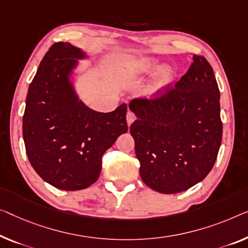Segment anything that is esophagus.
I'll return each instance as SVG.
<instances>
[{"label": "esophagus", "instance_id": "1", "mask_svg": "<svg viewBox=\"0 0 248 248\" xmlns=\"http://www.w3.org/2000/svg\"><path fill=\"white\" fill-rule=\"evenodd\" d=\"M135 120H136L135 113L131 112V111H128V113H127V123H128V125H130L132 123H134Z\"/></svg>", "mask_w": 248, "mask_h": 248}]
</instances>
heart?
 <instances>
[{
    "mask_svg": "<svg viewBox=\"0 0 248 248\" xmlns=\"http://www.w3.org/2000/svg\"><path fill=\"white\" fill-rule=\"evenodd\" d=\"M160 68V64H158L156 61L151 60V59H141V60L136 61L135 63H132L129 66L127 71V78L129 80L138 79L140 77L151 75V73L157 71V70H159ZM172 75L170 71H168V70L161 71L156 78V80L154 81L153 84H151L149 89H148V94H149L150 97L157 95L159 93L161 89H164L166 86H168V84L170 83Z\"/></svg>",
    "mask_w": 248,
    "mask_h": 248,
    "instance_id": "heart-1",
    "label": "heart"
}]
</instances>
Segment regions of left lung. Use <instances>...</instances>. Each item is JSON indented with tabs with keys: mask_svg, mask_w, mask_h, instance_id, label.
Wrapping results in <instances>:
<instances>
[{
	"mask_svg": "<svg viewBox=\"0 0 248 248\" xmlns=\"http://www.w3.org/2000/svg\"><path fill=\"white\" fill-rule=\"evenodd\" d=\"M188 71L154 99H134L130 125L140 177L161 194L185 191L214 167L221 143L219 89L212 65L194 55Z\"/></svg>",
	"mask_w": 248,
	"mask_h": 248,
	"instance_id": "1",
	"label": "left lung"
}]
</instances>
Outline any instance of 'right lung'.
Returning <instances> with one entry per match:
<instances>
[{
    "label": "right lung",
    "mask_w": 248,
    "mask_h": 248,
    "mask_svg": "<svg viewBox=\"0 0 248 248\" xmlns=\"http://www.w3.org/2000/svg\"><path fill=\"white\" fill-rule=\"evenodd\" d=\"M84 58L72 44L54 43L30 84L23 114L30 164L43 180L63 190L93 184L101 172L102 155L128 131L125 103L103 113L78 98L70 75Z\"/></svg>",
    "instance_id": "1"
}]
</instances>
